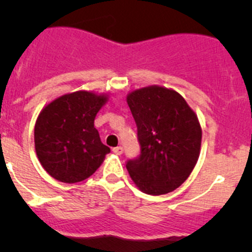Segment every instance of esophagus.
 <instances>
[{
	"label": "esophagus",
	"instance_id": "esophagus-1",
	"mask_svg": "<svg viewBox=\"0 0 252 252\" xmlns=\"http://www.w3.org/2000/svg\"><path fill=\"white\" fill-rule=\"evenodd\" d=\"M112 151H113L116 155H122V154H123V147H122V146H117V147H114V149L112 150Z\"/></svg>",
	"mask_w": 252,
	"mask_h": 252
}]
</instances>
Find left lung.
Listing matches in <instances>:
<instances>
[{
    "label": "left lung",
    "mask_w": 252,
    "mask_h": 252,
    "mask_svg": "<svg viewBox=\"0 0 252 252\" xmlns=\"http://www.w3.org/2000/svg\"><path fill=\"white\" fill-rule=\"evenodd\" d=\"M126 102L138 126L140 156L126 162L142 192L163 195L179 188L200 156L202 129L196 113L173 89H136Z\"/></svg>",
    "instance_id": "obj_1"
}]
</instances>
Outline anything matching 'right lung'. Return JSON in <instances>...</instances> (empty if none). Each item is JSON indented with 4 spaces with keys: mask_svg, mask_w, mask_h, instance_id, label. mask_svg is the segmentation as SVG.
<instances>
[{
    "mask_svg": "<svg viewBox=\"0 0 252 252\" xmlns=\"http://www.w3.org/2000/svg\"><path fill=\"white\" fill-rule=\"evenodd\" d=\"M107 101V94L79 90L42 108L35 123V151L51 177L72 184L85 180L102 164L111 150L101 142L94 122Z\"/></svg>",
    "mask_w": 252,
    "mask_h": 252,
    "instance_id": "1",
    "label": "right lung"
}]
</instances>
